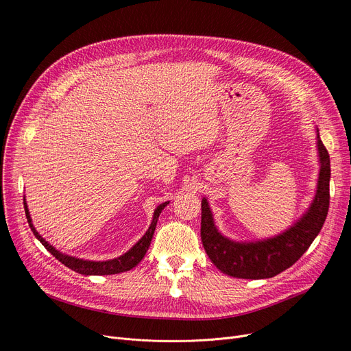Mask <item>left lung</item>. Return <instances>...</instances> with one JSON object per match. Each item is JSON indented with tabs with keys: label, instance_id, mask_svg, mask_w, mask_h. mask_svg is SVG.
I'll use <instances>...</instances> for the list:
<instances>
[{
	"label": "left lung",
	"instance_id": "8db88e82",
	"mask_svg": "<svg viewBox=\"0 0 351 351\" xmlns=\"http://www.w3.org/2000/svg\"><path fill=\"white\" fill-rule=\"evenodd\" d=\"M320 173L307 212L286 232L257 242H234L215 226L208 199H202V243L212 263L239 279H269L296 263L322 230L330 204V156L317 131Z\"/></svg>",
	"mask_w": 351,
	"mask_h": 351
}]
</instances>
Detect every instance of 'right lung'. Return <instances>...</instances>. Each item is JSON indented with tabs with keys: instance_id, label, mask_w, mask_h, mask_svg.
Returning a JSON list of instances; mask_svg holds the SVG:
<instances>
[{
	"instance_id": "right-lung-1",
	"label": "right lung",
	"mask_w": 351,
	"mask_h": 351,
	"mask_svg": "<svg viewBox=\"0 0 351 351\" xmlns=\"http://www.w3.org/2000/svg\"><path fill=\"white\" fill-rule=\"evenodd\" d=\"M169 202H165V204H160L155 212H154V219H152V223L149 226V229L146 230V233L139 239V242L132 247L129 249L125 254L117 257V259H110V261H105V262H92V261H84V259H77V257L73 256H68L64 254L61 252H58L53 246H51L45 239L35 230L34 225H32V219L29 216L28 212V206H27V202L24 197V209H25V216L28 220V225L32 230V233L35 234V237L38 239V241L43 243V246L52 254L57 257V259L65 265L66 267H69L71 270L77 271L80 274H85V276H102V274H117V273H122V271H128L134 269L142 259L143 256L146 254V250L149 249L151 241L154 237L155 233V228L158 223V217L160 215V212L163 210V208L168 205Z\"/></svg>"
}]
</instances>
